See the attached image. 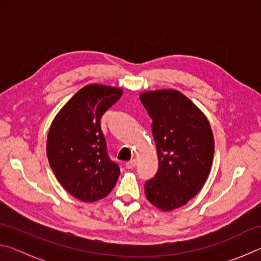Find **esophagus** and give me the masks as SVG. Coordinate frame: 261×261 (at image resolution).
<instances>
[{
    "label": "esophagus",
    "instance_id": "obj_1",
    "mask_svg": "<svg viewBox=\"0 0 261 261\" xmlns=\"http://www.w3.org/2000/svg\"><path fill=\"white\" fill-rule=\"evenodd\" d=\"M136 165H137V161L134 159V160L127 161V162L125 163V168H126V169H132V168L136 167Z\"/></svg>",
    "mask_w": 261,
    "mask_h": 261
}]
</instances>
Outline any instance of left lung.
Here are the masks:
<instances>
[{
	"label": "left lung",
	"instance_id": "left-lung-1",
	"mask_svg": "<svg viewBox=\"0 0 261 261\" xmlns=\"http://www.w3.org/2000/svg\"><path fill=\"white\" fill-rule=\"evenodd\" d=\"M152 118L159 168L145 183V194L162 211L183 206L200 191L214 156V138L204 114L178 91L140 94Z\"/></svg>",
	"mask_w": 261,
	"mask_h": 261
}]
</instances>
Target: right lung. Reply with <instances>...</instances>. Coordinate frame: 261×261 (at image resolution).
I'll use <instances>...</instances> for the list:
<instances>
[{"mask_svg":"<svg viewBox=\"0 0 261 261\" xmlns=\"http://www.w3.org/2000/svg\"><path fill=\"white\" fill-rule=\"evenodd\" d=\"M122 94L117 87L87 85L51 123L48 161L62 187L79 200L91 202L106 197L120 176V167L108 155L100 122Z\"/></svg>","mask_w":261,"mask_h":261,"instance_id":"obj_1","label":"right lung"}]
</instances>
